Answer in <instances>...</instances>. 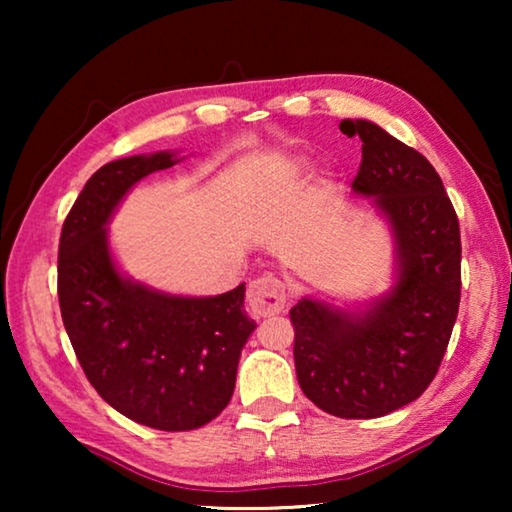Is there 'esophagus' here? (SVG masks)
Returning <instances> with one entry per match:
<instances>
[{
  "label": "esophagus",
  "instance_id": "34e87169",
  "mask_svg": "<svg viewBox=\"0 0 512 512\" xmlns=\"http://www.w3.org/2000/svg\"><path fill=\"white\" fill-rule=\"evenodd\" d=\"M287 298H289L287 284L277 280L273 275L257 277V280L250 282L248 293H246L248 307L257 318L280 314L284 305H287Z\"/></svg>",
  "mask_w": 512,
  "mask_h": 512
}]
</instances>
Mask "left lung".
Returning a JSON list of instances; mask_svg holds the SVG:
<instances>
[{
  "mask_svg": "<svg viewBox=\"0 0 512 512\" xmlns=\"http://www.w3.org/2000/svg\"><path fill=\"white\" fill-rule=\"evenodd\" d=\"M352 189L377 196L397 239L395 289L363 316L302 298L291 307L298 384L325 413L368 420L427 391L452 339L461 302V228L431 162L366 119Z\"/></svg>",
  "mask_w": 512,
  "mask_h": 512,
  "instance_id": "1",
  "label": "left lung"
}]
</instances>
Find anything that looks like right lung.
Returning a JSON list of instances; mask_svg holds the SVG:
<instances>
[{
	"label": "right lung",
	"mask_w": 512,
	"mask_h": 512,
	"mask_svg": "<svg viewBox=\"0 0 512 512\" xmlns=\"http://www.w3.org/2000/svg\"><path fill=\"white\" fill-rule=\"evenodd\" d=\"M173 164V153L133 155L85 183L60 232L58 302L85 377L112 409L151 429L192 431L235 391L239 354L255 329L244 284L216 298L151 291L117 273L103 230L137 180Z\"/></svg>",
	"instance_id": "right-lung-1"
}]
</instances>
